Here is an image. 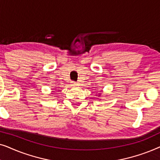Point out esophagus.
Segmentation results:
<instances>
[{
    "mask_svg": "<svg viewBox=\"0 0 160 160\" xmlns=\"http://www.w3.org/2000/svg\"><path fill=\"white\" fill-rule=\"evenodd\" d=\"M72 85H73V86H76V85H78V83L74 82H72Z\"/></svg>",
    "mask_w": 160,
    "mask_h": 160,
    "instance_id": "1",
    "label": "esophagus"
}]
</instances>
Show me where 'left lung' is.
Wrapping results in <instances>:
<instances>
[{
    "mask_svg": "<svg viewBox=\"0 0 160 160\" xmlns=\"http://www.w3.org/2000/svg\"><path fill=\"white\" fill-rule=\"evenodd\" d=\"M100 95H101V94H100V93L98 94V97H99V96H100Z\"/></svg>",
    "mask_w": 160,
    "mask_h": 160,
    "instance_id": "obj_1",
    "label": "left lung"
}]
</instances>
